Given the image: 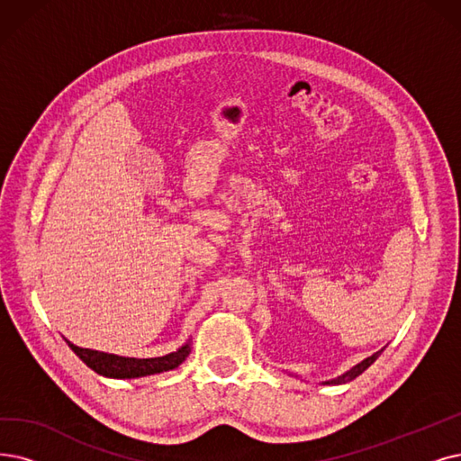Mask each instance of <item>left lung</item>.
Here are the masks:
<instances>
[{"label":"left lung","instance_id":"1","mask_svg":"<svg viewBox=\"0 0 461 461\" xmlns=\"http://www.w3.org/2000/svg\"><path fill=\"white\" fill-rule=\"evenodd\" d=\"M382 354V349L380 352H376V354H373L371 357H366V359H363L361 363H357L354 369H349L348 373H344L342 376H339V378H335V380H330V382H325V384H346V382H349V380H354L356 376H359L363 371H366L369 369V366L376 361V357Z\"/></svg>","mask_w":461,"mask_h":461}]
</instances>
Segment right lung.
Segmentation results:
<instances>
[{"instance_id":"1","label":"right lung","mask_w":461,"mask_h":461,"mask_svg":"<svg viewBox=\"0 0 461 461\" xmlns=\"http://www.w3.org/2000/svg\"><path fill=\"white\" fill-rule=\"evenodd\" d=\"M64 340L86 366H90L92 371L107 378H138V376L172 371L185 361L191 352V346L185 344L181 346L177 352H172L168 356L151 357V359H136V357H121L113 354L96 352V349L79 348L76 344H71L68 339Z\"/></svg>"}]
</instances>
